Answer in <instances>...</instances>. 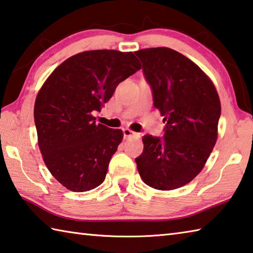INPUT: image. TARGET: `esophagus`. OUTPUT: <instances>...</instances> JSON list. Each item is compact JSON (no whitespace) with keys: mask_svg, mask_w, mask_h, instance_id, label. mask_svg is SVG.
<instances>
[{"mask_svg":"<svg viewBox=\"0 0 253 253\" xmlns=\"http://www.w3.org/2000/svg\"><path fill=\"white\" fill-rule=\"evenodd\" d=\"M123 134H124V138H128V137L136 136L137 132L130 130L129 128H124V129H123Z\"/></svg>","mask_w":253,"mask_h":253,"instance_id":"esophagus-1","label":"esophagus"}]
</instances>
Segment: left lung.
Masks as SVG:
<instances>
[{"label":"left lung","mask_w":253,"mask_h":253,"mask_svg":"<svg viewBox=\"0 0 253 253\" xmlns=\"http://www.w3.org/2000/svg\"><path fill=\"white\" fill-rule=\"evenodd\" d=\"M135 54L166 124L163 137H143L137 169L148 186L175 190L202 170L216 143L220 98L200 67L177 51L151 48Z\"/></svg>","instance_id":"obj_1"}]
</instances>
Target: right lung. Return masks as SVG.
Returning a JSON list of instances; mask_svg holds the SVG:
<instances>
[{
  "label": "right lung",
  "mask_w": 253,
  "mask_h": 253,
  "mask_svg": "<svg viewBox=\"0 0 253 253\" xmlns=\"http://www.w3.org/2000/svg\"><path fill=\"white\" fill-rule=\"evenodd\" d=\"M142 66L132 52L92 50L57 67L38 93L34 123L43 161L59 183L85 192L105 181L121 129L96 124L117 85Z\"/></svg>",
  "instance_id": "obj_1"
}]
</instances>
